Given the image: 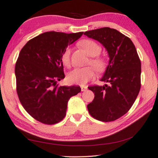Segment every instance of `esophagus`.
Wrapping results in <instances>:
<instances>
[{"instance_id": "esophagus-1", "label": "esophagus", "mask_w": 158, "mask_h": 158, "mask_svg": "<svg viewBox=\"0 0 158 158\" xmlns=\"http://www.w3.org/2000/svg\"><path fill=\"white\" fill-rule=\"evenodd\" d=\"M81 91H85L87 89V87L85 86H81Z\"/></svg>"}]
</instances>
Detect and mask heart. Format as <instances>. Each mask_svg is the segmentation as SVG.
I'll return each instance as SVG.
<instances>
[{
	"instance_id": "heart-1",
	"label": "heart",
	"mask_w": 158,
	"mask_h": 158,
	"mask_svg": "<svg viewBox=\"0 0 158 158\" xmlns=\"http://www.w3.org/2000/svg\"><path fill=\"white\" fill-rule=\"evenodd\" d=\"M80 47H81L89 56H92L89 61V64H91L96 70L102 72L106 68L107 64L106 59L103 56H98L102 48L99 44L91 40H82L79 42ZM62 62L65 67H69L70 66V50L69 49H65L62 55ZM96 70L93 67L89 66L84 68H77L72 70L68 74L67 80L69 84H79L83 86L91 79L95 75Z\"/></svg>"
}]
</instances>
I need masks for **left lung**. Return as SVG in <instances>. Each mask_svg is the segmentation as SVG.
<instances>
[{
	"label": "left lung",
	"instance_id": "8db88e82",
	"mask_svg": "<svg viewBox=\"0 0 158 158\" xmlns=\"http://www.w3.org/2000/svg\"><path fill=\"white\" fill-rule=\"evenodd\" d=\"M84 35L102 43L110 58L101 79L108 84L88 87L94 93V98L87 109L96 120L114 121L130 110L139 94L140 58L131 40L116 30L102 27L86 31Z\"/></svg>",
	"mask_w": 158,
	"mask_h": 158
}]
</instances>
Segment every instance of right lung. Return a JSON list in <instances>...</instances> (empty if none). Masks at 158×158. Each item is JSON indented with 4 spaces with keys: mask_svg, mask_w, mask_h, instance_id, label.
I'll return each instance as SVG.
<instances>
[{
    "mask_svg": "<svg viewBox=\"0 0 158 158\" xmlns=\"http://www.w3.org/2000/svg\"><path fill=\"white\" fill-rule=\"evenodd\" d=\"M83 33L44 32L30 40L20 52L15 67L16 91L23 108L39 122H60L68 101L81 91L79 86H60L56 82L65 77L62 54Z\"/></svg>",
    "mask_w": 158,
    "mask_h": 158,
    "instance_id": "obj_1",
    "label": "right lung"
}]
</instances>
